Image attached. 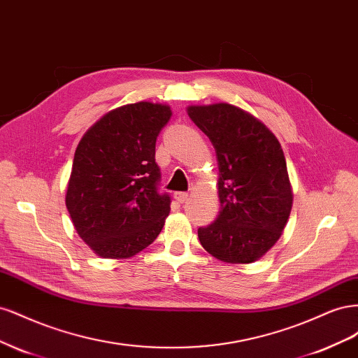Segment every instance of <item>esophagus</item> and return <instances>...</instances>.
I'll use <instances>...</instances> for the list:
<instances>
[{"label":"esophagus","instance_id":"esophagus-1","mask_svg":"<svg viewBox=\"0 0 358 358\" xmlns=\"http://www.w3.org/2000/svg\"><path fill=\"white\" fill-rule=\"evenodd\" d=\"M188 197H189L188 192H175V200L180 204L185 203L188 200Z\"/></svg>","mask_w":358,"mask_h":358}]
</instances>
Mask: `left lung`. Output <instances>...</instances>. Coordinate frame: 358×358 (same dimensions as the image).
Masks as SVG:
<instances>
[{
	"label": "left lung",
	"mask_w": 358,
	"mask_h": 358,
	"mask_svg": "<svg viewBox=\"0 0 358 358\" xmlns=\"http://www.w3.org/2000/svg\"><path fill=\"white\" fill-rule=\"evenodd\" d=\"M188 115L212 142L218 158L221 210L200 227L201 246L224 263L262 258L282 234L292 191L284 150L270 129L229 103L189 106Z\"/></svg>",
	"instance_id": "left-lung-1"
}]
</instances>
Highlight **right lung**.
Returning a JSON list of instances; mask_svg holds the SVG:
<instances>
[{
  "mask_svg": "<svg viewBox=\"0 0 358 358\" xmlns=\"http://www.w3.org/2000/svg\"><path fill=\"white\" fill-rule=\"evenodd\" d=\"M167 104L138 101L96 121L76 149L66 204L76 231L103 258H129L152 243L170 212L155 143Z\"/></svg>",
  "mask_w": 358,
  "mask_h": 358,
  "instance_id": "obj_1",
  "label": "right lung"
}]
</instances>
